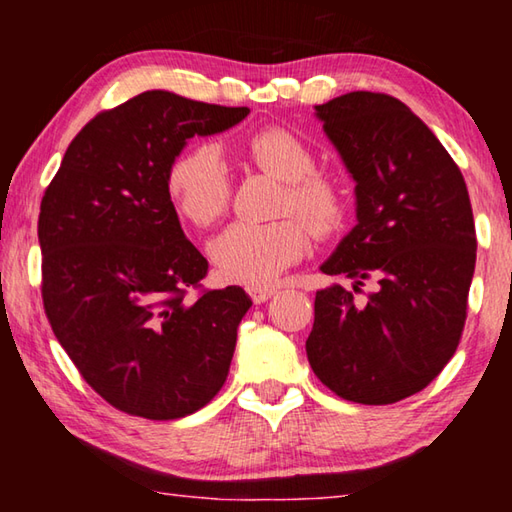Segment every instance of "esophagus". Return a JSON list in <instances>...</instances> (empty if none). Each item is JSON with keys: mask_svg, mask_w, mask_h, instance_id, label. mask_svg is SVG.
Listing matches in <instances>:
<instances>
[{"mask_svg": "<svg viewBox=\"0 0 512 512\" xmlns=\"http://www.w3.org/2000/svg\"><path fill=\"white\" fill-rule=\"evenodd\" d=\"M246 291H248V296H250V300L255 302V305H262V302H266L268 298L275 296V289H271V287H248Z\"/></svg>", "mask_w": 512, "mask_h": 512, "instance_id": "34e87169", "label": "esophagus"}]
</instances>
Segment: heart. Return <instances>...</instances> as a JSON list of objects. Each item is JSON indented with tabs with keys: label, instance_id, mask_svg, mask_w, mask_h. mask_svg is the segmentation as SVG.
<instances>
[{
	"label": "heart",
	"instance_id": "obj_1",
	"mask_svg": "<svg viewBox=\"0 0 512 512\" xmlns=\"http://www.w3.org/2000/svg\"><path fill=\"white\" fill-rule=\"evenodd\" d=\"M244 153L257 169L284 183L275 205L280 219L232 223L207 244V253L225 280L262 287L305 255L309 241L305 224L320 239L343 228L348 198L336 180L314 171V151L289 128H262L244 142ZM167 192L189 223L207 228L219 221L232 196L219 146L201 142L180 151L167 167ZM282 213H298L306 223Z\"/></svg>",
	"mask_w": 512,
	"mask_h": 512
}]
</instances>
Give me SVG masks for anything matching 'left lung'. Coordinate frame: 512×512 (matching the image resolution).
Masks as SVG:
<instances>
[{
	"instance_id": "obj_1",
	"label": "left lung",
	"mask_w": 512,
	"mask_h": 512,
	"mask_svg": "<svg viewBox=\"0 0 512 512\" xmlns=\"http://www.w3.org/2000/svg\"><path fill=\"white\" fill-rule=\"evenodd\" d=\"M316 117L357 183V225L320 266L352 289L316 291L307 359L343 400L393 404L427 388L461 341L476 262L470 194L400 99L348 92ZM368 279L378 289L363 294Z\"/></svg>"
}]
</instances>
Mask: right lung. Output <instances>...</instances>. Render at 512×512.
<instances>
[{"label":"right lung","instance_id":"1","mask_svg":"<svg viewBox=\"0 0 512 512\" xmlns=\"http://www.w3.org/2000/svg\"><path fill=\"white\" fill-rule=\"evenodd\" d=\"M248 112L137 94L81 128L42 196L49 325L83 379L128 415L185 418L228 377L253 302L241 287L201 289L207 259L180 228L167 167L194 135L228 131Z\"/></svg>","mask_w":512,"mask_h":512}]
</instances>
